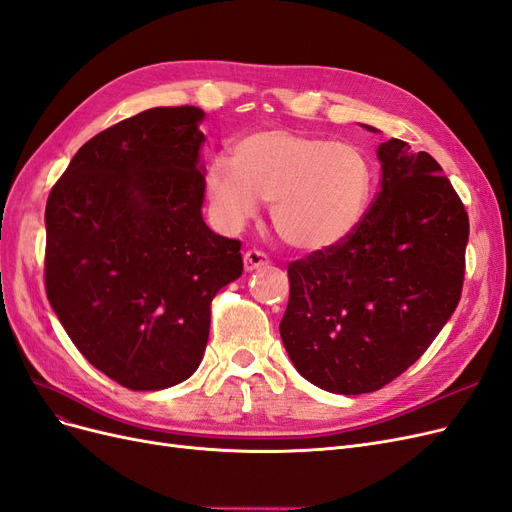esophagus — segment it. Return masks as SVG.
<instances>
[{
  "label": "esophagus",
  "mask_w": 512,
  "mask_h": 512,
  "mask_svg": "<svg viewBox=\"0 0 512 512\" xmlns=\"http://www.w3.org/2000/svg\"><path fill=\"white\" fill-rule=\"evenodd\" d=\"M264 264H269V256L264 254L262 250H248L243 254V267L245 271H254L264 267Z\"/></svg>",
  "instance_id": "1"
}]
</instances>
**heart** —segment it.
I'll return each mask as SVG.
<instances>
[{
  "mask_svg": "<svg viewBox=\"0 0 512 512\" xmlns=\"http://www.w3.org/2000/svg\"><path fill=\"white\" fill-rule=\"evenodd\" d=\"M205 188L218 222L239 231L271 203L277 235L298 250H326L362 222L373 167L351 144L286 129L243 137L233 161L216 156L205 173Z\"/></svg>",
  "mask_w": 512,
  "mask_h": 512,
  "instance_id": "heart-1",
  "label": "heart"
}]
</instances>
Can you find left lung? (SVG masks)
Instances as JSON below:
<instances>
[{
	"label": "left lung",
	"mask_w": 512,
	"mask_h": 512,
	"mask_svg": "<svg viewBox=\"0 0 512 512\" xmlns=\"http://www.w3.org/2000/svg\"><path fill=\"white\" fill-rule=\"evenodd\" d=\"M377 156L381 190L356 231L288 264L281 341L298 373L332 394H368L400 377L464 288L468 214L449 178L402 139Z\"/></svg>",
	"instance_id": "1"
}]
</instances>
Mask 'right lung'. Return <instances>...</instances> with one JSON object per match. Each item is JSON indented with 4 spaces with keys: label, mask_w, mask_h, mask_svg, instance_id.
<instances>
[{
    "label": "right lung",
    "mask_w": 512,
    "mask_h": 512,
    "mask_svg": "<svg viewBox=\"0 0 512 512\" xmlns=\"http://www.w3.org/2000/svg\"><path fill=\"white\" fill-rule=\"evenodd\" d=\"M203 116L180 105L116 122L48 195V301L80 354L129 390L195 373L211 301L243 273L241 241L201 216Z\"/></svg>",
    "instance_id": "right-lung-1"
}]
</instances>
